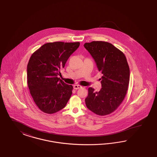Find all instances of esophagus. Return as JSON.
Listing matches in <instances>:
<instances>
[{
    "label": "esophagus",
    "instance_id": "1",
    "mask_svg": "<svg viewBox=\"0 0 157 157\" xmlns=\"http://www.w3.org/2000/svg\"><path fill=\"white\" fill-rule=\"evenodd\" d=\"M73 88H74V89H75V90H77V89H79V88H81V86H79V85H75V86H73Z\"/></svg>",
    "mask_w": 157,
    "mask_h": 157
}]
</instances>
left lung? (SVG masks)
<instances>
[{"mask_svg": "<svg viewBox=\"0 0 157 157\" xmlns=\"http://www.w3.org/2000/svg\"><path fill=\"white\" fill-rule=\"evenodd\" d=\"M84 46L95 60L103 76L99 92L88 88L85 99L88 109L99 116L109 115L124 98L130 80V69L124 54L112 44L93 41Z\"/></svg>", "mask_w": 157, "mask_h": 157, "instance_id": "left-lung-1", "label": "left lung"}]
</instances>
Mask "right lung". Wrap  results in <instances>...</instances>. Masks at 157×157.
Returning <instances> with one entry per match:
<instances>
[{"label":"right lung","instance_id":"right-lung-1","mask_svg":"<svg viewBox=\"0 0 157 157\" xmlns=\"http://www.w3.org/2000/svg\"><path fill=\"white\" fill-rule=\"evenodd\" d=\"M80 42H48L33 53L27 65V83L33 99L43 112L52 114L64 108L73 87L58 76Z\"/></svg>","mask_w":157,"mask_h":157}]
</instances>
